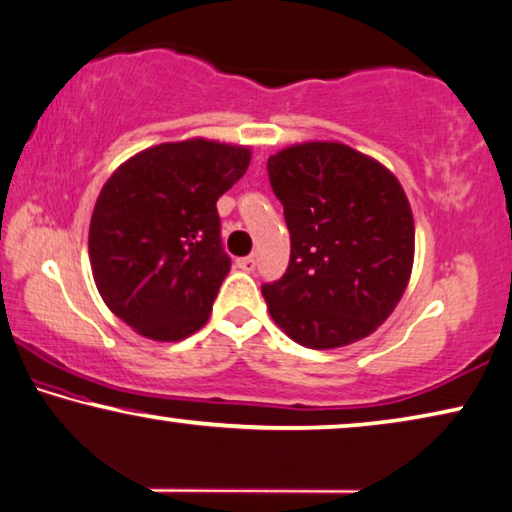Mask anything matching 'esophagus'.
Listing matches in <instances>:
<instances>
[{
    "mask_svg": "<svg viewBox=\"0 0 512 512\" xmlns=\"http://www.w3.org/2000/svg\"><path fill=\"white\" fill-rule=\"evenodd\" d=\"M255 264H257L255 255H248V257H239V259H236V266H239L241 271H255Z\"/></svg>",
    "mask_w": 512,
    "mask_h": 512,
    "instance_id": "obj_1",
    "label": "esophagus"
}]
</instances>
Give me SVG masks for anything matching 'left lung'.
Returning a JSON list of instances; mask_svg holds the SVG:
<instances>
[{"label": "left lung", "instance_id": "8db88e82", "mask_svg": "<svg viewBox=\"0 0 512 512\" xmlns=\"http://www.w3.org/2000/svg\"><path fill=\"white\" fill-rule=\"evenodd\" d=\"M292 239L280 280L262 285L294 342L333 349L391 315L414 264V216L400 181L340 142L282 149L266 163Z\"/></svg>", "mask_w": 512, "mask_h": 512}]
</instances>
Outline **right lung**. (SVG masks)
Returning <instances> with one entry per match:
<instances>
[{
  "mask_svg": "<svg viewBox=\"0 0 512 512\" xmlns=\"http://www.w3.org/2000/svg\"><path fill=\"white\" fill-rule=\"evenodd\" d=\"M250 165V149L165 142L126 160L98 195L89 262L108 308L144 338L177 342L207 324L232 259L218 197Z\"/></svg>",
  "mask_w": 512,
  "mask_h": 512,
  "instance_id": "add662e5",
  "label": "right lung"
}]
</instances>
